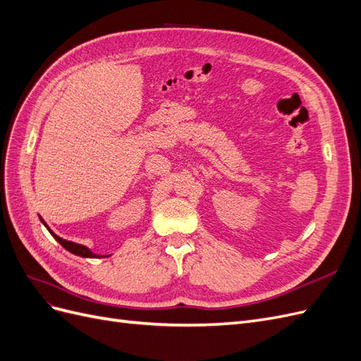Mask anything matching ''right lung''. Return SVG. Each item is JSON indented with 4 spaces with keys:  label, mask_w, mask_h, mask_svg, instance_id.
<instances>
[{
    "label": "right lung",
    "mask_w": 361,
    "mask_h": 361,
    "mask_svg": "<svg viewBox=\"0 0 361 361\" xmlns=\"http://www.w3.org/2000/svg\"><path fill=\"white\" fill-rule=\"evenodd\" d=\"M40 220H42V218H40ZM42 223L45 224V221H43V220H42ZM45 226H47V224H45ZM47 228L49 231L48 226H47ZM49 232H51V231H49ZM51 235L57 239V241L61 244V247H64L68 251H71V253H73V255H76V256H81V257H97L94 253H92V251H90L89 248L81 245V244H75V243L66 241V239H63V238H60V236H57V235H54L52 232H51Z\"/></svg>",
    "instance_id": "1"
}]
</instances>
